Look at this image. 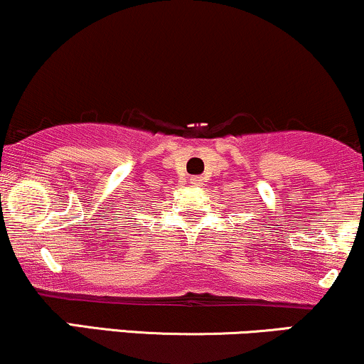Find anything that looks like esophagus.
Here are the masks:
<instances>
[{"label": "esophagus", "instance_id": "esophagus-1", "mask_svg": "<svg viewBox=\"0 0 364 364\" xmlns=\"http://www.w3.org/2000/svg\"><path fill=\"white\" fill-rule=\"evenodd\" d=\"M191 185H193V186H200V185H201V178H200V176L191 178Z\"/></svg>", "mask_w": 364, "mask_h": 364}]
</instances>
